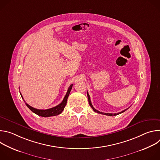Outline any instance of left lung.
Returning a JSON list of instances; mask_svg holds the SVG:
<instances>
[{
  "mask_svg": "<svg viewBox=\"0 0 160 160\" xmlns=\"http://www.w3.org/2000/svg\"><path fill=\"white\" fill-rule=\"evenodd\" d=\"M87 97H88V103H89V105L90 106V107L92 108V109L95 111V112H98V113H100V114H102V115H108V116H116V115H119V114H121V113H122V112H125L126 110H127L128 108H127V109H125V110H123V111H121V112H118V113H105V112H100V111H99L98 110H97V109H96L94 107H93V106H92V102H91V101H90V96H89V94H88V92H87Z\"/></svg>",
  "mask_w": 160,
  "mask_h": 160,
  "instance_id": "8db88e82",
  "label": "left lung"
}]
</instances>
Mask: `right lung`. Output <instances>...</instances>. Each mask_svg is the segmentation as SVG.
Returning a JSON list of instances; mask_svg holds the SVG:
<instances>
[{
	"instance_id": "obj_1",
	"label": "right lung",
	"mask_w": 160,
	"mask_h": 160,
	"mask_svg": "<svg viewBox=\"0 0 160 160\" xmlns=\"http://www.w3.org/2000/svg\"><path fill=\"white\" fill-rule=\"evenodd\" d=\"M72 86H73V84H72L69 88H68V91L66 92V94L65 95L62 101L59 104H58V106H55V107H53L52 108H50V109H36V108H34L32 106H30L29 104H28L24 100L26 105L27 106V107L32 111L34 113H35L36 115H38V116H40V117H52V116H56V115H59V114H61L63 109H64V107L66 104V102H67V99L68 98V96H69V94H70V91L72 88ZM21 94V93H20ZM21 98L23 99V98H22V95L21 94Z\"/></svg>"
}]
</instances>
